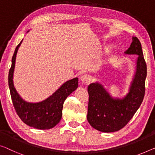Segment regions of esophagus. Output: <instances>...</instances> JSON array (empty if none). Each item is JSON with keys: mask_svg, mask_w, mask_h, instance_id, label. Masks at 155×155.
<instances>
[{"mask_svg": "<svg viewBox=\"0 0 155 155\" xmlns=\"http://www.w3.org/2000/svg\"><path fill=\"white\" fill-rule=\"evenodd\" d=\"M81 81L84 84H87L91 81V77L89 74H85L82 75L81 77Z\"/></svg>", "mask_w": 155, "mask_h": 155, "instance_id": "1", "label": "esophagus"}]
</instances>
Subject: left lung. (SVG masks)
Returning <instances> with one entry per match:
<instances>
[{"label":"left lung","instance_id":"obj_1","mask_svg":"<svg viewBox=\"0 0 155 155\" xmlns=\"http://www.w3.org/2000/svg\"><path fill=\"white\" fill-rule=\"evenodd\" d=\"M132 40L124 53L138 56L137 71L129 93L123 99H114L99 83H92L87 87V121L92 127L102 132H114L123 128L132 118L143 100L147 65L140 41L137 37H133Z\"/></svg>","mask_w":155,"mask_h":155}]
</instances>
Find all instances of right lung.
I'll use <instances>...</instances> for the list:
<instances>
[{"instance_id": "1", "label": "right lung", "mask_w": 155, "mask_h": 155, "mask_svg": "<svg viewBox=\"0 0 155 155\" xmlns=\"http://www.w3.org/2000/svg\"><path fill=\"white\" fill-rule=\"evenodd\" d=\"M22 41L16 47L9 71L8 84L13 106L21 120L30 127L38 129H49L56 125L62 117L64 100L78 87V79L74 78L64 83L47 100L38 103L24 101L17 93L13 84L16 55Z\"/></svg>"}]
</instances>
